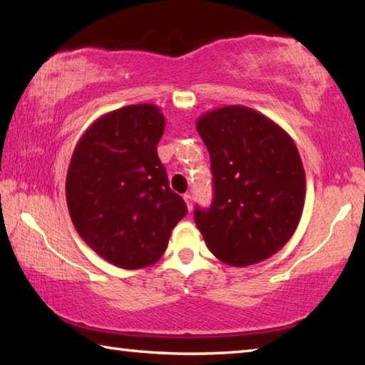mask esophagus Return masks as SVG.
Here are the masks:
<instances>
[{"instance_id": "1", "label": "esophagus", "mask_w": 365, "mask_h": 365, "mask_svg": "<svg viewBox=\"0 0 365 365\" xmlns=\"http://www.w3.org/2000/svg\"><path fill=\"white\" fill-rule=\"evenodd\" d=\"M183 200L187 202V207H188V212L193 211V200H191L190 195H183Z\"/></svg>"}]
</instances>
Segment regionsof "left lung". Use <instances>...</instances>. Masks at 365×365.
I'll return each mask as SVG.
<instances>
[{"mask_svg": "<svg viewBox=\"0 0 365 365\" xmlns=\"http://www.w3.org/2000/svg\"><path fill=\"white\" fill-rule=\"evenodd\" d=\"M211 156L214 201L195 222L209 251L227 265L269 259L293 237L306 197V174L293 138L257 110L222 106L197 117Z\"/></svg>", "mask_w": 365, "mask_h": 365, "instance_id": "obj_1", "label": "left lung"}]
</instances>
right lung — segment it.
Returning a JSON list of instances; mask_svg holds the SVG:
<instances>
[{"label": "right lung", "instance_id": "add662e5", "mask_svg": "<svg viewBox=\"0 0 365 365\" xmlns=\"http://www.w3.org/2000/svg\"><path fill=\"white\" fill-rule=\"evenodd\" d=\"M164 128L156 104H130L91 122L72 153L66 178L72 224L115 267L156 264L187 214L158 156Z\"/></svg>", "mask_w": 365, "mask_h": 365}]
</instances>
